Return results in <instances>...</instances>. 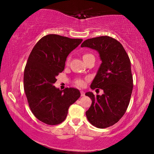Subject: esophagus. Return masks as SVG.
<instances>
[{
	"mask_svg": "<svg viewBox=\"0 0 154 154\" xmlns=\"http://www.w3.org/2000/svg\"><path fill=\"white\" fill-rule=\"evenodd\" d=\"M80 93H81V96H84V95H85V93H84V92L81 91H80Z\"/></svg>",
	"mask_w": 154,
	"mask_h": 154,
	"instance_id": "34e87169",
	"label": "esophagus"
}]
</instances>
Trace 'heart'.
I'll return each instance as SVG.
<instances>
[{
  "mask_svg": "<svg viewBox=\"0 0 154 154\" xmlns=\"http://www.w3.org/2000/svg\"><path fill=\"white\" fill-rule=\"evenodd\" d=\"M92 56V54H85L84 55V56H83V59H85V58L88 57V56ZM68 61H69V60H67V62H68ZM75 84L77 85V86H83V85H84V81H83L82 79H76V80H75Z\"/></svg>",
  "mask_w": 154,
  "mask_h": 154,
  "instance_id": "obj_1",
  "label": "heart"
}]
</instances>
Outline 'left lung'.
<instances>
[{"label": "left lung", "instance_id": "8db88e82", "mask_svg": "<svg viewBox=\"0 0 154 154\" xmlns=\"http://www.w3.org/2000/svg\"><path fill=\"white\" fill-rule=\"evenodd\" d=\"M81 47L96 50L102 61L91 88H100L104 93H85L92 100L86 116L96 128H109L119 121L130 103L133 88L130 58L122 45L109 36L88 39Z\"/></svg>", "mask_w": 154, "mask_h": 154}]
</instances>
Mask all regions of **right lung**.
<instances>
[{
    "mask_svg": "<svg viewBox=\"0 0 154 154\" xmlns=\"http://www.w3.org/2000/svg\"><path fill=\"white\" fill-rule=\"evenodd\" d=\"M82 41V39L47 35L29 54L24 69V92L32 112L42 122L49 125L61 123L70 106L80 97L77 88L60 91L54 84L56 76L64 69L68 55Z\"/></svg>",
    "mask_w": 154,
    "mask_h": 154,
    "instance_id": "obj_1",
    "label": "right lung"
}]
</instances>
